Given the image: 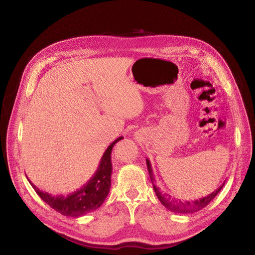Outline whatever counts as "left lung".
<instances>
[{
	"instance_id": "8db88e82",
	"label": "left lung",
	"mask_w": 255,
	"mask_h": 255,
	"mask_svg": "<svg viewBox=\"0 0 255 255\" xmlns=\"http://www.w3.org/2000/svg\"><path fill=\"white\" fill-rule=\"evenodd\" d=\"M146 166H147V170L149 173L151 183H152V185H154V190H155V193H156L158 199L168 210H170L172 212L186 214V213L197 212V211L201 210L202 208L206 207L209 203L215 198V196L220 192V190L223 189V186L226 182L225 181L222 185L219 186L218 189H216V191L209 194L207 197H204V198L199 199V200H195V201H191V202L190 201H180L179 199H174L170 195H168L166 193L160 192L159 188H157V186L155 185V178H154V175H152L150 164H149L148 160H146Z\"/></svg>"
}]
</instances>
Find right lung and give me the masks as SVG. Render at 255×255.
Listing matches in <instances>:
<instances>
[{
    "label": "right lung",
    "mask_w": 255,
    "mask_h": 255,
    "mask_svg": "<svg viewBox=\"0 0 255 255\" xmlns=\"http://www.w3.org/2000/svg\"><path fill=\"white\" fill-rule=\"evenodd\" d=\"M122 138L123 137H119L108 147L101 158L99 168L94 176L82 189L75 193L67 196H52L40 191L31 182L30 184L45 203L62 215L79 217L87 212L93 211L101 206L109 195L112 176V149L114 145Z\"/></svg>",
    "instance_id": "add662e5"
}]
</instances>
